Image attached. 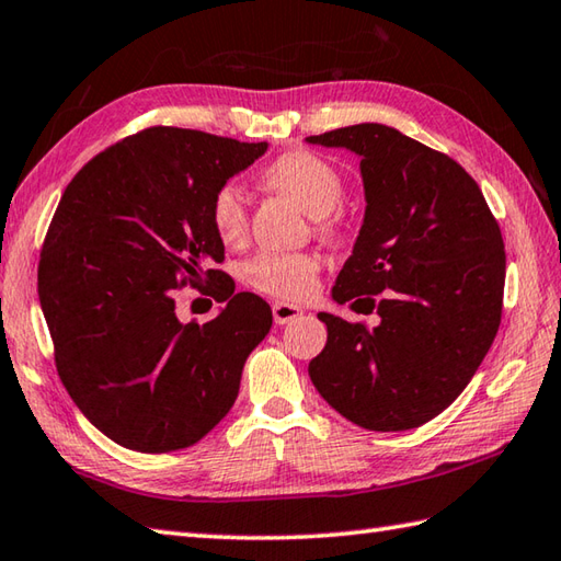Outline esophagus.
Listing matches in <instances>:
<instances>
[{"label": "esophagus", "mask_w": 561, "mask_h": 561, "mask_svg": "<svg viewBox=\"0 0 561 561\" xmlns=\"http://www.w3.org/2000/svg\"><path fill=\"white\" fill-rule=\"evenodd\" d=\"M272 316H274V323H277V325H287V323L296 321V318L301 316V309H299V306H294V304L274 301L272 304Z\"/></svg>", "instance_id": "34e87169"}]
</instances>
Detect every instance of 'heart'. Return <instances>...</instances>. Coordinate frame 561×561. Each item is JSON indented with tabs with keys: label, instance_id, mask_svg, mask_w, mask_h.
<instances>
[{
	"label": "heart",
	"instance_id": "1",
	"mask_svg": "<svg viewBox=\"0 0 561 561\" xmlns=\"http://www.w3.org/2000/svg\"><path fill=\"white\" fill-rule=\"evenodd\" d=\"M262 182L316 218L335 211L345 196L343 174L311 150H291L272 160L262 170ZM208 221L224 245L243 243L248 214L233 186L226 184L216 190L208 204ZM318 272H321V260L311 252H260L245 265V279L262 294L299 301L313 291Z\"/></svg>",
	"mask_w": 561,
	"mask_h": 561
}]
</instances>
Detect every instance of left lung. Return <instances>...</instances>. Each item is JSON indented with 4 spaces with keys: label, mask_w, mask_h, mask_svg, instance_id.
I'll return each mask as SVG.
<instances>
[{
    "label": "left lung",
    "mask_w": 561,
    "mask_h": 561,
    "mask_svg": "<svg viewBox=\"0 0 561 561\" xmlns=\"http://www.w3.org/2000/svg\"><path fill=\"white\" fill-rule=\"evenodd\" d=\"M306 140L359 156L365 224L333 299L381 318L367 328L318 313L328 343L309 362L311 381L359 427L411 431L465 391L496 337L501 228L462 164L397 128L357 124Z\"/></svg>",
    "instance_id": "8db88e82"
}]
</instances>
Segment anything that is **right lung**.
Instances as JSON below:
<instances>
[{
    "instance_id": "1",
    "label": "right lung",
    "mask_w": 561,
    "mask_h": 561,
    "mask_svg": "<svg viewBox=\"0 0 561 561\" xmlns=\"http://www.w3.org/2000/svg\"><path fill=\"white\" fill-rule=\"evenodd\" d=\"M265 150L152 126L99 152L62 192L43 240L38 299L62 387L114 443L136 453L190 447L236 403L272 309L216 270L224 243L208 204ZM202 283L227 309L182 324L173 291Z\"/></svg>"
}]
</instances>
